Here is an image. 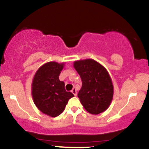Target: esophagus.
Here are the masks:
<instances>
[{
    "label": "esophagus",
    "instance_id": "1",
    "mask_svg": "<svg viewBox=\"0 0 149 149\" xmlns=\"http://www.w3.org/2000/svg\"><path fill=\"white\" fill-rule=\"evenodd\" d=\"M71 92L73 93V94L75 95V96H76V95H77V91H76V89L75 88H73V89H72Z\"/></svg>",
    "mask_w": 149,
    "mask_h": 149
}]
</instances>
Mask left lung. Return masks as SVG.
Masks as SVG:
<instances>
[{
	"mask_svg": "<svg viewBox=\"0 0 149 149\" xmlns=\"http://www.w3.org/2000/svg\"><path fill=\"white\" fill-rule=\"evenodd\" d=\"M73 66L82 81L78 97L84 109L95 115L105 111L113 95V86L109 72L93 59L77 61Z\"/></svg>",
	"mask_w": 149,
	"mask_h": 149,
	"instance_id": "8db88e82",
	"label": "left lung"
}]
</instances>
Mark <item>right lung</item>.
Here are the masks:
<instances>
[{"label":"right lung","mask_w":149,"mask_h":149,"mask_svg":"<svg viewBox=\"0 0 149 149\" xmlns=\"http://www.w3.org/2000/svg\"><path fill=\"white\" fill-rule=\"evenodd\" d=\"M64 63L51 61L38 68L32 83V97L36 107L42 113L51 117L60 115L68 100L74 96L65 89L59 75Z\"/></svg>","instance_id":"obj_1"}]
</instances>
